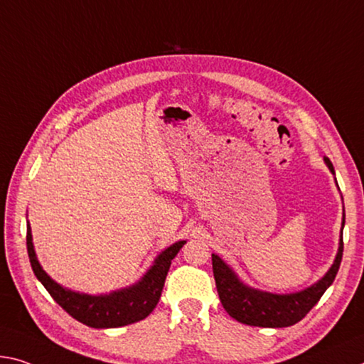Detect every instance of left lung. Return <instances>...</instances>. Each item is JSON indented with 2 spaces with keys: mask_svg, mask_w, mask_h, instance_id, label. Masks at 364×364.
Segmentation results:
<instances>
[{
  "mask_svg": "<svg viewBox=\"0 0 364 364\" xmlns=\"http://www.w3.org/2000/svg\"><path fill=\"white\" fill-rule=\"evenodd\" d=\"M324 160L331 171L336 173L331 160ZM343 225L345 218L337 257L328 272L313 287L299 293H291V295H274V293L252 290L243 282H240L236 274L220 257L212 255L213 279H215L218 296H220L225 311L241 324L255 327H288L301 321L316 306L327 288L332 285L338 272L343 255Z\"/></svg>",
  "mask_w": 364,
  "mask_h": 364,
  "instance_id": "8db88e82",
  "label": "left lung"
}]
</instances>
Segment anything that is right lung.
I'll return each mask as SVG.
<instances>
[{
  "label": "right lung",
  "instance_id": "1",
  "mask_svg": "<svg viewBox=\"0 0 364 364\" xmlns=\"http://www.w3.org/2000/svg\"><path fill=\"white\" fill-rule=\"evenodd\" d=\"M184 243L186 241H178V243L166 247L155 259V264L149 269V272L136 285L119 291H113L109 295L90 296L84 295V293L66 290V288L58 285L55 280H51L45 274V270L40 267L37 261L36 251H33L32 245L31 227L27 225V252L28 259H31L33 274L42 282V285L47 288L51 298L69 316H73L76 321L94 328L121 327L146 319L152 313L154 308L157 306L170 264L178 255V251L184 246Z\"/></svg>",
  "mask_w": 364,
  "mask_h": 364
}]
</instances>
